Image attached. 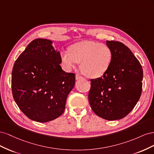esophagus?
<instances>
[{
    "instance_id": "obj_1",
    "label": "esophagus",
    "mask_w": 154,
    "mask_h": 154,
    "mask_svg": "<svg viewBox=\"0 0 154 154\" xmlns=\"http://www.w3.org/2000/svg\"><path fill=\"white\" fill-rule=\"evenodd\" d=\"M82 78H83V77L82 76H80V74H76V80H80V79H82Z\"/></svg>"
}]
</instances>
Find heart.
I'll list each match as a JSON object with an SVG mask.
<instances>
[{
    "label": "heart",
    "mask_w": 154,
    "mask_h": 154,
    "mask_svg": "<svg viewBox=\"0 0 154 154\" xmlns=\"http://www.w3.org/2000/svg\"><path fill=\"white\" fill-rule=\"evenodd\" d=\"M60 57L67 69L80 63L81 71L85 76L97 78L103 76L109 68L112 53L106 44L94 41H81L70 46L69 52L62 51Z\"/></svg>",
    "instance_id": "obj_1"
}]
</instances>
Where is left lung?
<instances>
[{
    "instance_id": "1",
    "label": "left lung",
    "mask_w": 154,
    "mask_h": 154,
    "mask_svg": "<svg viewBox=\"0 0 154 154\" xmlns=\"http://www.w3.org/2000/svg\"><path fill=\"white\" fill-rule=\"evenodd\" d=\"M112 53L109 68L102 77L91 80L88 101L93 112L106 120L125 118L132 110L142 92L143 69L125 44L106 41Z\"/></svg>"
}]
</instances>
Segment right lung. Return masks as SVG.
Wrapping results in <instances>:
<instances>
[{
    "label": "right lung",
    "instance_id": "obj_1",
    "mask_svg": "<svg viewBox=\"0 0 154 154\" xmlns=\"http://www.w3.org/2000/svg\"><path fill=\"white\" fill-rule=\"evenodd\" d=\"M52 41L32 40L17 59L12 70L13 98L27 118L40 123L61 116L69 92L75 84V74L66 72L59 51Z\"/></svg>",
    "mask_w": 154,
    "mask_h": 154
}]
</instances>
